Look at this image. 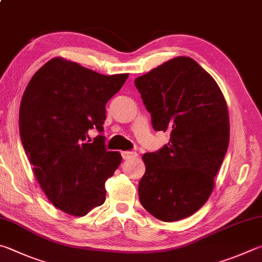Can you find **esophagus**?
Here are the masks:
<instances>
[{"label": "esophagus", "instance_id": "1", "mask_svg": "<svg viewBox=\"0 0 262 262\" xmlns=\"http://www.w3.org/2000/svg\"><path fill=\"white\" fill-rule=\"evenodd\" d=\"M121 156L123 159H130V158H134V157H137V154L135 151H122Z\"/></svg>", "mask_w": 262, "mask_h": 262}]
</instances>
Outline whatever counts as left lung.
<instances>
[{
	"instance_id": "left-lung-1",
	"label": "left lung",
	"mask_w": 262,
	"mask_h": 262,
	"mask_svg": "<svg viewBox=\"0 0 262 262\" xmlns=\"http://www.w3.org/2000/svg\"><path fill=\"white\" fill-rule=\"evenodd\" d=\"M154 129L169 130L167 144L143 155L140 202L155 217L173 222L207 202L229 144L225 97L196 60L177 57L135 79Z\"/></svg>"
}]
</instances>
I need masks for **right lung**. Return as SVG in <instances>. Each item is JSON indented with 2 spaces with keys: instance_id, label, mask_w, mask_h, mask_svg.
Listing matches in <instances>:
<instances>
[{
  "instance_id": "right-lung-1",
  "label": "right lung",
  "mask_w": 262,
  "mask_h": 262,
  "mask_svg": "<svg viewBox=\"0 0 262 262\" xmlns=\"http://www.w3.org/2000/svg\"><path fill=\"white\" fill-rule=\"evenodd\" d=\"M127 78L54 58L24 92L19 110L24 150L46 196L65 213L82 216L105 202V182L122 159L105 147V105ZM93 129L99 135L92 140Z\"/></svg>"
}]
</instances>
